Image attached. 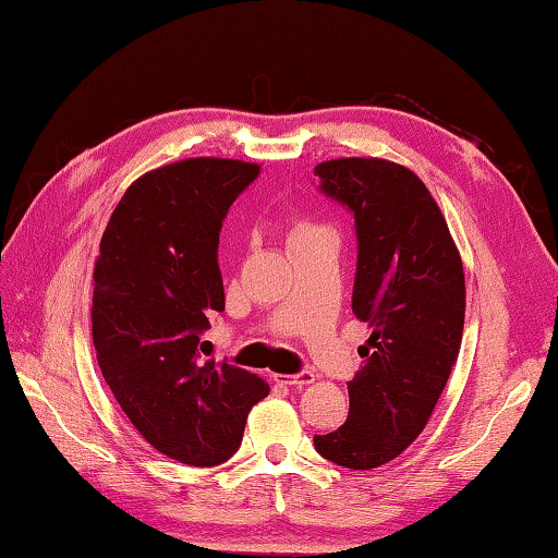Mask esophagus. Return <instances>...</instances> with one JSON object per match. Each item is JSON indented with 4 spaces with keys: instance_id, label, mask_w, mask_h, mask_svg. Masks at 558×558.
Returning <instances> with one entry per match:
<instances>
[{
    "instance_id": "obj_1",
    "label": "esophagus",
    "mask_w": 558,
    "mask_h": 558,
    "mask_svg": "<svg viewBox=\"0 0 558 558\" xmlns=\"http://www.w3.org/2000/svg\"><path fill=\"white\" fill-rule=\"evenodd\" d=\"M276 381L286 384V386H292V389H302V386H310V384L315 381V374L310 372V369L300 372V374H290V376H278L276 374Z\"/></svg>"
}]
</instances>
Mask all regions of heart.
I'll return each instance as SVG.
<instances>
[{
	"label": "heart",
	"instance_id": "b5f03b06",
	"mask_svg": "<svg viewBox=\"0 0 558 558\" xmlns=\"http://www.w3.org/2000/svg\"><path fill=\"white\" fill-rule=\"evenodd\" d=\"M313 231H319L317 226H313V223H298L295 226V239H298V235H307V233H313Z\"/></svg>",
	"mask_w": 558,
	"mask_h": 558
}]
</instances>
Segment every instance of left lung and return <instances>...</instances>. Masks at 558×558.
I'll list each match as a JSON object with an SVG mask.
<instances>
[{
	"label": "left lung",
	"mask_w": 558,
	"mask_h": 558,
	"mask_svg": "<svg viewBox=\"0 0 558 558\" xmlns=\"http://www.w3.org/2000/svg\"><path fill=\"white\" fill-rule=\"evenodd\" d=\"M319 189L354 214L352 310L372 335L349 389V415L315 436L323 458L372 470L426 428L456 364L465 325V272L426 184L389 159L342 157L315 167Z\"/></svg>",
	"instance_id": "1"
}]
</instances>
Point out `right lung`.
<instances>
[{
    "label": "right lung",
    "mask_w": 558,
    "mask_h": 558,
    "mask_svg": "<svg viewBox=\"0 0 558 558\" xmlns=\"http://www.w3.org/2000/svg\"><path fill=\"white\" fill-rule=\"evenodd\" d=\"M258 174L219 157L153 169L122 194L100 239L90 307L100 372L140 436L184 465L229 460L270 391L256 374L199 356L226 302L221 226Z\"/></svg>",
    "instance_id": "1"
}]
</instances>
